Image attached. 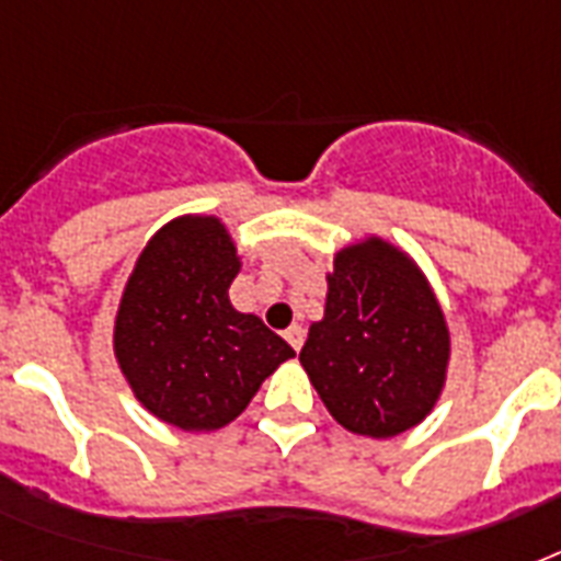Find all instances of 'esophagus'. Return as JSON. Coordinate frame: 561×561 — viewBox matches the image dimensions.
<instances>
[{"label":"esophagus","instance_id":"obj_1","mask_svg":"<svg viewBox=\"0 0 561 561\" xmlns=\"http://www.w3.org/2000/svg\"><path fill=\"white\" fill-rule=\"evenodd\" d=\"M285 341L290 343V346H294V350H302V341H306V329H302V325H290V329H285Z\"/></svg>","mask_w":561,"mask_h":561}]
</instances>
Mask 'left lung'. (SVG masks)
Masks as SVG:
<instances>
[{
	"instance_id": "obj_1",
	"label": "left lung",
	"mask_w": 561,
	"mask_h": 561,
	"mask_svg": "<svg viewBox=\"0 0 561 561\" xmlns=\"http://www.w3.org/2000/svg\"><path fill=\"white\" fill-rule=\"evenodd\" d=\"M299 364L350 434L390 439L425 422L448 381L451 329L416 259L373 232L341 247Z\"/></svg>"
}]
</instances>
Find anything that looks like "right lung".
<instances>
[{
  "label": "right lung",
  "mask_w": 561,
  "mask_h": 561,
  "mask_svg": "<svg viewBox=\"0 0 561 561\" xmlns=\"http://www.w3.org/2000/svg\"><path fill=\"white\" fill-rule=\"evenodd\" d=\"M241 255L218 215L192 211L151 236L127 276L113 355L134 399L186 434H211L247 410L297 352L232 306Z\"/></svg>",
  "instance_id": "add662e5"
}]
</instances>
